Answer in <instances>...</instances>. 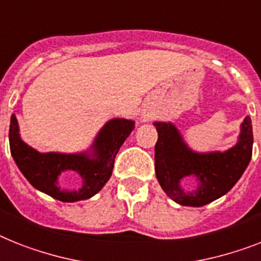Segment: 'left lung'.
Returning <instances> with one entry per match:
<instances>
[{"instance_id": "1", "label": "left lung", "mask_w": 261, "mask_h": 261, "mask_svg": "<svg viewBox=\"0 0 261 261\" xmlns=\"http://www.w3.org/2000/svg\"><path fill=\"white\" fill-rule=\"evenodd\" d=\"M154 126L159 133L154 145L156 177L164 192L180 205L203 206L225 195L251 161L253 133L248 116L242 124L239 143L224 153H195L174 125L154 122ZM187 175H196L199 180V188L193 193H185L179 187L181 178Z\"/></svg>"}]
</instances>
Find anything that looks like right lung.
<instances>
[{
	"label": "right lung",
	"mask_w": 261,
	"mask_h": 261,
	"mask_svg": "<svg viewBox=\"0 0 261 261\" xmlns=\"http://www.w3.org/2000/svg\"><path fill=\"white\" fill-rule=\"evenodd\" d=\"M135 122L125 118H115L107 122L94 141V159L87 154L40 153L19 139L16 116L10 118L9 144L17 167L34 188L64 201L73 203L96 195L111 177L115 157L120 146L130 135ZM64 170L77 171L83 178V188L66 191L58 187L57 178Z\"/></svg>",
	"instance_id": "add662e5"
}]
</instances>
